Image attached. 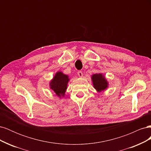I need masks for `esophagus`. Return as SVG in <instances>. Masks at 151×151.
Instances as JSON below:
<instances>
[{"mask_svg": "<svg viewBox=\"0 0 151 151\" xmlns=\"http://www.w3.org/2000/svg\"><path fill=\"white\" fill-rule=\"evenodd\" d=\"M77 74H78V76H79L80 77H82L83 76V72L81 71V70L77 72Z\"/></svg>", "mask_w": 151, "mask_h": 151, "instance_id": "esophagus-1", "label": "esophagus"}]
</instances>
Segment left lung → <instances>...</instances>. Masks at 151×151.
Here are the masks:
<instances>
[{"instance_id": "8db88e82", "label": "left lung", "mask_w": 151, "mask_h": 151, "mask_svg": "<svg viewBox=\"0 0 151 151\" xmlns=\"http://www.w3.org/2000/svg\"><path fill=\"white\" fill-rule=\"evenodd\" d=\"M92 81L94 88L98 92H101L108 88V82L101 74H96L92 76Z\"/></svg>"}]
</instances>
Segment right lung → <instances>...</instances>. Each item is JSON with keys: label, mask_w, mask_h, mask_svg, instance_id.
Here are the masks:
<instances>
[{"label": "right lung", "mask_w": 151, "mask_h": 151, "mask_svg": "<svg viewBox=\"0 0 151 151\" xmlns=\"http://www.w3.org/2000/svg\"><path fill=\"white\" fill-rule=\"evenodd\" d=\"M68 81L69 79L68 76L63 74L61 72H58L54 76L51 83H50V88L58 96L61 97V96H63L67 89Z\"/></svg>", "instance_id": "add662e5"}]
</instances>
